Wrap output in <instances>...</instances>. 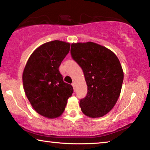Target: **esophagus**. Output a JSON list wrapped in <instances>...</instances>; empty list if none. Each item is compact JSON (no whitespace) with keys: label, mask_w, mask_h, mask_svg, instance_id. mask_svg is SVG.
<instances>
[{"label":"esophagus","mask_w":150,"mask_h":150,"mask_svg":"<svg viewBox=\"0 0 150 150\" xmlns=\"http://www.w3.org/2000/svg\"><path fill=\"white\" fill-rule=\"evenodd\" d=\"M71 85H72V86H73V88H74V89H75V83H73Z\"/></svg>","instance_id":"34e87169"}]
</instances>
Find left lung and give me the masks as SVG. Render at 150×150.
Segmentation results:
<instances>
[{
	"label": "left lung",
	"mask_w": 150,
	"mask_h": 150,
	"mask_svg": "<svg viewBox=\"0 0 150 150\" xmlns=\"http://www.w3.org/2000/svg\"><path fill=\"white\" fill-rule=\"evenodd\" d=\"M71 54L82 68L87 85V95L79 103L81 111L90 118L102 117L120 95L124 72L120 61L110 50L92 42L73 43Z\"/></svg>",
	"instance_id": "obj_1"
}]
</instances>
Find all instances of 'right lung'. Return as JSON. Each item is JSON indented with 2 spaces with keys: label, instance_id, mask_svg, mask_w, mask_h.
Wrapping results in <instances>:
<instances>
[{
  "label": "right lung",
  "instance_id": "1",
  "mask_svg": "<svg viewBox=\"0 0 150 150\" xmlns=\"http://www.w3.org/2000/svg\"><path fill=\"white\" fill-rule=\"evenodd\" d=\"M71 44L60 40L46 42L30 55L22 73L25 94L39 115L53 119L65 110L73 88L63 81L59 71Z\"/></svg>",
  "mask_w": 150,
  "mask_h": 150
}]
</instances>
